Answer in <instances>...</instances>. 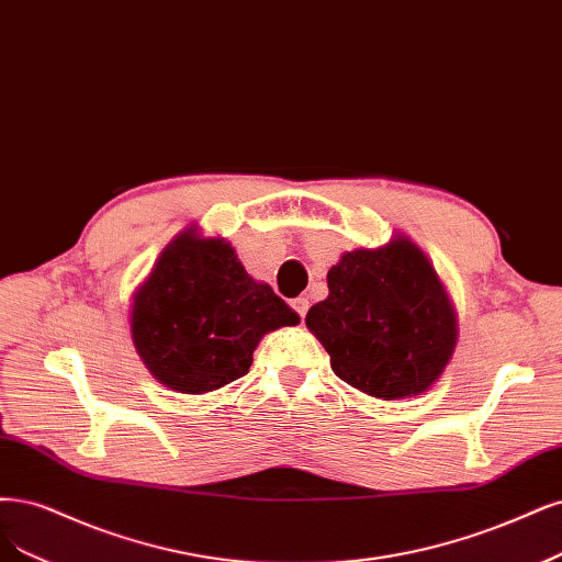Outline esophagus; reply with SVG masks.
Listing matches in <instances>:
<instances>
[{
  "label": "esophagus",
  "instance_id": "34e87169",
  "mask_svg": "<svg viewBox=\"0 0 562 562\" xmlns=\"http://www.w3.org/2000/svg\"><path fill=\"white\" fill-rule=\"evenodd\" d=\"M293 308H295L300 318H304L306 312H308V300H306V297H295V300H293Z\"/></svg>",
  "mask_w": 562,
  "mask_h": 562
}]
</instances>
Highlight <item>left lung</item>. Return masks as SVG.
I'll return each instance as SVG.
<instances>
[{
    "label": "left lung",
    "mask_w": 562,
    "mask_h": 562,
    "mask_svg": "<svg viewBox=\"0 0 562 562\" xmlns=\"http://www.w3.org/2000/svg\"><path fill=\"white\" fill-rule=\"evenodd\" d=\"M327 288L306 327L333 372L381 400L428 391L456 346L453 308L428 258L409 239L356 248L327 272Z\"/></svg>",
    "instance_id": "8db88e82"
}]
</instances>
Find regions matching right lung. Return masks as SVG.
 <instances>
[{"mask_svg":"<svg viewBox=\"0 0 562 562\" xmlns=\"http://www.w3.org/2000/svg\"><path fill=\"white\" fill-rule=\"evenodd\" d=\"M297 321L229 244L183 232L134 297L132 339L153 376L200 395L244 376L262 335Z\"/></svg>","mask_w":562,"mask_h":562,"instance_id":"1","label":"right lung"}]
</instances>
